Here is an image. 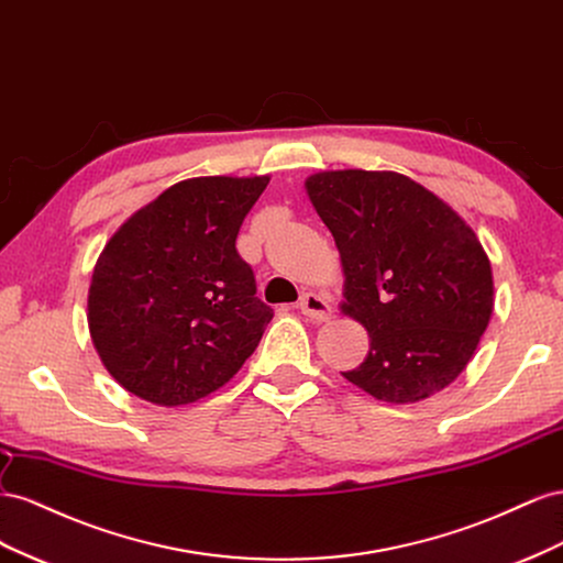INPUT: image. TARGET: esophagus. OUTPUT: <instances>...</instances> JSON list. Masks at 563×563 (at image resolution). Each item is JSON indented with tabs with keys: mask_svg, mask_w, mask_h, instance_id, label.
Returning <instances> with one entry per match:
<instances>
[{
	"mask_svg": "<svg viewBox=\"0 0 563 563\" xmlns=\"http://www.w3.org/2000/svg\"><path fill=\"white\" fill-rule=\"evenodd\" d=\"M299 311H301L303 316H307V318L316 320V323H325V320H330V316H332L330 301L323 299L320 295H316V292L301 295V299H299Z\"/></svg>",
	"mask_w": 563,
	"mask_h": 563,
	"instance_id": "esophagus-1",
	"label": "esophagus"
}]
</instances>
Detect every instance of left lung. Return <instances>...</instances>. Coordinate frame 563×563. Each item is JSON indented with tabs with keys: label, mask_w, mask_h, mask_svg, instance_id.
<instances>
[{
	"label": "left lung",
	"mask_w": 563,
	"mask_h": 563,
	"mask_svg": "<svg viewBox=\"0 0 563 563\" xmlns=\"http://www.w3.org/2000/svg\"><path fill=\"white\" fill-rule=\"evenodd\" d=\"M344 268V316L371 334L342 373L384 404H417L467 367L493 316L490 260L451 205L398 172L330 169L307 179Z\"/></svg>",
	"instance_id": "8db88e82"
}]
</instances>
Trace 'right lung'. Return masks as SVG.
Listing matches in <instances>:
<instances>
[{
    "label": "right lung",
    "instance_id": "1",
    "mask_svg": "<svg viewBox=\"0 0 563 563\" xmlns=\"http://www.w3.org/2000/svg\"><path fill=\"white\" fill-rule=\"evenodd\" d=\"M268 176H196L112 233L96 260L87 323L122 389L188 406L221 389L260 344L271 307L235 238Z\"/></svg>",
    "mask_w": 563,
    "mask_h": 563
}]
</instances>
